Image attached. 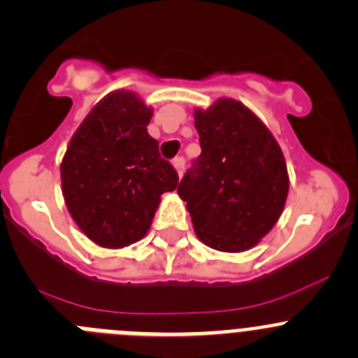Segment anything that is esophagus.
Masks as SVG:
<instances>
[{"label":"esophagus","mask_w":358,"mask_h":358,"mask_svg":"<svg viewBox=\"0 0 358 358\" xmlns=\"http://www.w3.org/2000/svg\"><path fill=\"white\" fill-rule=\"evenodd\" d=\"M173 166H175L178 176H182L183 171H185V159H183V157H176V159L173 160Z\"/></svg>","instance_id":"esophagus-1"}]
</instances>
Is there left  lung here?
<instances>
[{
    "label": "left lung",
    "instance_id": "obj_1",
    "mask_svg": "<svg viewBox=\"0 0 358 358\" xmlns=\"http://www.w3.org/2000/svg\"><path fill=\"white\" fill-rule=\"evenodd\" d=\"M201 155L185 173L178 196L205 245L222 252L252 249L275 226L289 178L279 143L235 99L196 109Z\"/></svg>",
    "mask_w": 358,
    "mask_h": 358
}]
</instances>
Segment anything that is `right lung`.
I'll return each instance as SVG.
<instances>
[{"mask_svg": "<svg viewBox=\"0 0 358 358\" xmlns=\"http://www.w3.org/2000/svg\"><path fill=\"white\" fill-rule=\"evenodd\" d=\"M152 115L136 93L116 90L95 103L66 146L65 205L96 245L122 249L141 240L160 196L178 187V173L146 129Z\"/></svg>", "mask_w": 358, "mask_h": 358, "instance_id": "add662e5", "label": "right lung"}]
</instances>
